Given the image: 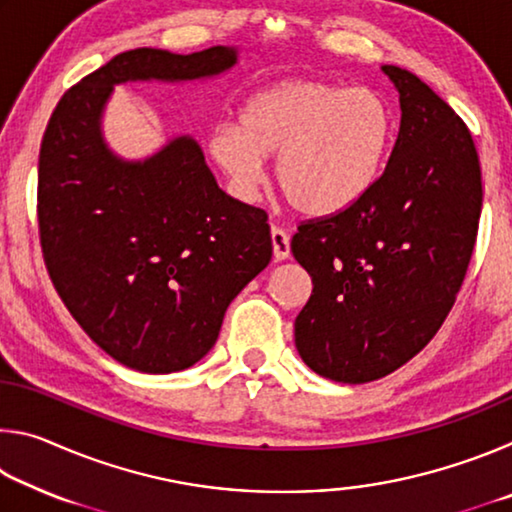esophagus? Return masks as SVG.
<instances>
[{
	"mask_svg": "<svg viewBox=\"0 0 512 512\" xmlns=\"http://www.w3.org/2000/svg\"><path fill=\"white\" fill-rule=\"evenodd\" d=\"M271 241H273V259L275 262H284L291 255V244L287 232L280 228H271Z\"/></svg>",
	"mask_w": 512,
	"mask_h": 512,
	"instance_id": "esophagus-1",
	"label": "esophagus"
}]
</instances>
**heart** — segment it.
Here are the masks:
<instances>
[{
	"mask_svg": "<svg viewBox=\"0 0 512 512\" xmlns=\"http://www.w3.org/2000/svg\"><path fill=\"white\" fill-rule=\"evenodd\" d=\"M395 140L388 101L368 88L287 79L241 103L235 126H216L207 149L239 198H253L264 162L293 212L325 219L366 196Z\"/></svg>",
	"mask_w": 512,
	"mask_h": 512,
	"instance_id": "b5f03b06",
	"label": "heart"
}]
</instances>
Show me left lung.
Wrapping results in <instances>:
<instances>
[{
  "label": "left lung",
  "mask_w": 512,
  "mask_h": 512,
  "mask_svg": "<svg viewBox=\"0 0 512 512\" xmlns=\"http://www.w3.org/2000/svg\"><path fill=\"white\" fill-rule=\"evenodd\" d=\"M400 133L375 187L348 210L302 223L291 253L314 282L296 348L316 375L366 384L413 359L452 309L481 214V169L461 117L406 69Z\"/></svg>",
  "instance_id": "1"
}]
</instances>
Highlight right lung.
Masks as SVG:
<instances>
[{
	"mask_svg": "<svg viewBox=\"0 0 512 512\" xmlns=\"http://www.w3.org/2000/svg\"><path fill=\"white\" fill-rule=\"evenodd\" d=\"M237 63L239 47L124 51L65 92L42 137L38 221L51 282L126 368L167 375L201 361L273 244L266 212L219 189L192 135L124 158L103 135L106 106L117 85L207 81Z\"/></svg>",
	"mask_w": 512,
	"mask_h": 512,
	"instance_id": "add662e5",
	"label": "right lung"
}]
</instances>
